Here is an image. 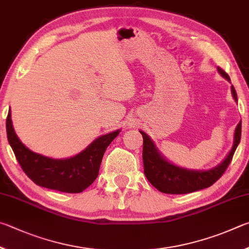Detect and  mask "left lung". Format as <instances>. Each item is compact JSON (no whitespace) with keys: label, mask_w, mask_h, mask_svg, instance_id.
Masks as SVG:
<instances>
[{"label":"left lung","mask_w":249,"mask_h":249,"mask_svg":"<svg viewBox=\"0 0 249 249\" xmlns=\"http://www.w3.org/2000/svg\"><path fill=\"white\" fill-rule=\"evenodd\" d=\"M219 72L226 80L230 81V77L223 69L217 68ZM232 93L234 99L237 102V95L234 86L232 85ZM143 137V167H144V175L152 185L160 193L169 195H182L189 194L194 191L201 190L212 186L214 182L220 179L226 168L233 159V155L236 151V147L241 141L242 134V122H239L235 130L234 145L232 150L223 162L219 166L206 172H195L188 169L179 168L165 160L155 149L154 143L144 132L141 131Z\"/></svg>","instance_id":"obj_1"}]
</instances>
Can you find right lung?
Listing matches in <instances>:
<instances>
[{"mask_svg": "<svg viewBox=\"0 0 249 249\" xmlns=\"http://www.w3.org/2000/svg\"><path fill=\"white\" fill-rule=\"evenodd\" d=\"M6 133L17 162L35 184L61 193L78 194L97 178L105 151L119 130L99 137L80 154L67 160L49 159L28 150L16 136L11 111L6 118Z\"/></svg>", "mask_w": 249, "mask_h": 249, "instance_id": "1", "label": "right lung"}]
</instances>
